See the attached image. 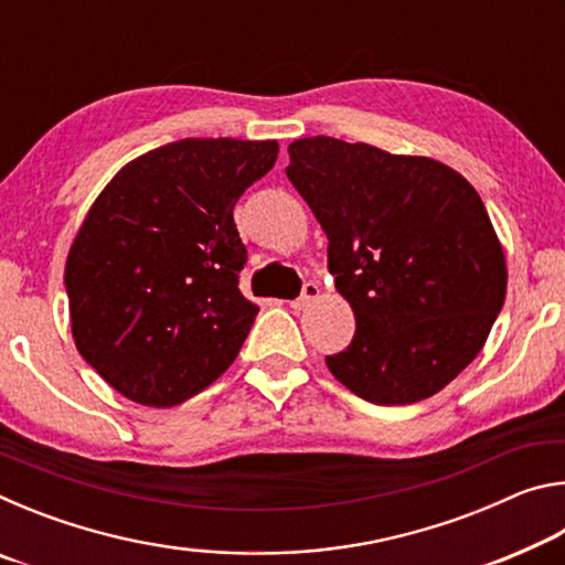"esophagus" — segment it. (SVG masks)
Masks as SVG:
<instances>
[{"label": "esophagus", "instance_id": "1", "mask_svg": "<svg viewBox=\"0 0 565 565\" xmlns=\"http://www.w3.org/2000/svg\"><path fill=\"white\" fill-rule=\"evenodd\" d=\"M317 299H319V284L306 281V284H303V289H301V296H299V299H294V301H291V309L301 311V309H306V306H309L311 301H317Z\"/></svg>", "mask_w": 565, "mask_h": 565}]
</instances>
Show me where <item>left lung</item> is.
I'll list each match as a JSON object with an SVG mask.
<instances>
[{
    "label": "left lung",
    "mask_w": 565,
    "mask_h": 565,
    "mask_svg": "<svg viewBox=\"0 0 565 565\" xmlns=\"http://www.w3.org/2000/svg\"><path fill=\"white\" fill-rule=\"evenodd\" d=\"M289 159L356 317L329 371L376 406L438 394L483 349L505 299L503 248L478 191L441 161L361 141L299 139Z\"/></svg>",
    "instance_id": "8db88e82"
}]
</instances>
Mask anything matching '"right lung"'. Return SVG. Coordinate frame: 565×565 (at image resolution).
I'll use <instances>...</instances> for the list:
<instances>
[{"label":"right lung","instance_id":"right-lung-1","mask_svg":"<svg viewBox=\"0 0 565 565\" xmlns=\"http://www.w3.org/2000/svg\"><path fill=\"white\" fill-rule=\"evenodd\" d=\"M276 141L179 139L129 161L92 204L64 286L84 361L145 406L196 396L236 359L259 306L238 291V196Z\"/></svg>","mask_w":565,"mask_h":565}]
</instances>
